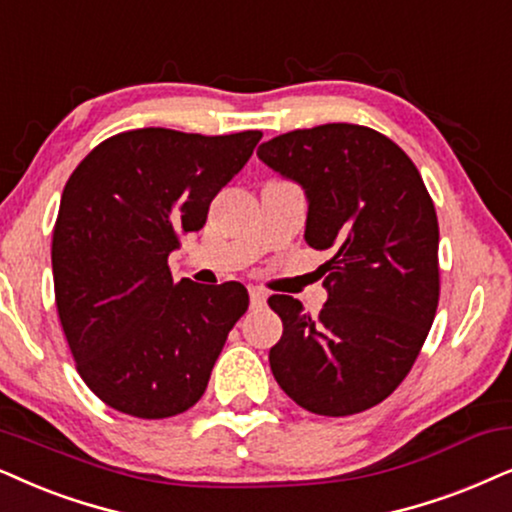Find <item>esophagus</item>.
Returning <instances> with one entry per match:
<instances>
[{
  "instance_id": "obj_1",
  "label": "esophagus",
  "mask_w": 512,
  "mask_h": 512,
  "mask_svg": "<svg viewBox=\"0 0 512 512\" xmlns=\"http://www.w3.org/2000/svg\"><path fill=\"white\" fill-rule=\"evenodd\" d=\"M249 298H251V308H261V305L265 303V291L258 289V287H251L249 289Z\"/></svg>"
}]
</instances>
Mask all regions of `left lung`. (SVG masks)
Masks as SVG:
<instances>
[{"label": "left lung", "instance_id": "obj_1", "mask_svg": "<svg viewBox=\"0 0 512 512\" xmlns=\"http://www.w3.org/2000/svg\"><path fill=\"white\" fill-rule=\"evenodd\" d=\"M258 157L308 195L305 242L327 249L320 315L291 296L270 369L298 407L350 416L376 407L407 378L440 301V228L433 197L400 145L360 124L275 136Z\"/></svg>", "mask_w": 512, "mask_h": 512}]
</instances>
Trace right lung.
Returning a JSON list of instances; mask_svg holds the SVG:
<instances>
[{
    "mask_svg": "<svg viewBox=\"0 0 512 512\" xmlns=\"http://www.w3.org/2000/svg\"><path fill=\"white\" fill-rule=\"evenodd\" d=\"M261 136L122 131L65 183L51 240L56 308L79 376L108 407L169 418L207 390L249 294L240 282H174L169 254L204 228Z\"/></svg>",
    "mask_w": 512,
    "mask_h": 512,
    "instance_id": "add662e5",
    "label": "right lung"
}]
</instances>
